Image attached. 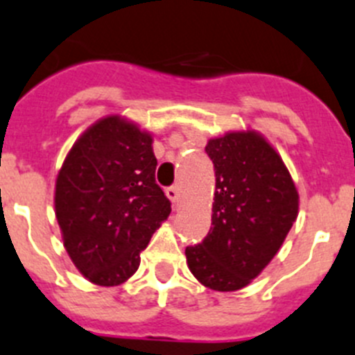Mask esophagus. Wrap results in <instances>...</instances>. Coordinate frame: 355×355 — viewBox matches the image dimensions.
<instances>
[{
	"label": "esophagus",
	"mask_w": 355,
	"mask_h": 355,
	"mask_svg": "<svg viewBox=\"0 0 355 355\" xmlns=\"http://www.w3.org/2000/svg\"><path fill=\"white\" fill-rule=\"evenodd\" d=\"M166 196L170 198L173 203H178V198H180V191H178L177 185H173V187H168L166 189Z\"/></svg>",
	"instance_id": "obj_1"
}]
</instances>
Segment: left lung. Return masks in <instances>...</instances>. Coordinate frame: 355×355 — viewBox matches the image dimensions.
<instances>
[{
  "mask_svg": "<svg viewBox=\"0 0 355 355\" xmlns=\"http://www.w3.org/2000/svg\"><path fill=\"white\" fill-rule=\"evenodd\" d=\"M215 168L211 227L185 248L191 273L220 293L248 286L280 250L297 217L300 196L289 170L256 131L208 140Z\"/></svg>",
  "mask_w": 355,
  "mask_h": 355,
  "instance_id": "left-lung-1",
  "label": "left lung"
}]
</instances>
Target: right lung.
Here are the masks:
<instances>
[{
    "mask_svg": "<svg viewBox=\"0 0 355 355\" xmlns=\"http://www.w3.org/2000/svg\"><path fill=\"white\" fill-rule=\"evenodd\" d=\"M152 135L108 115L73 144L55 180V217L77 270L96 286L124 284L171 211L155 184Z\"/></svg>",
    "mask_w": 355,
    "mask_h": 355,
    "instance_id": "obj_1",
    "label": "right lung"
}]
</instances>
